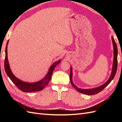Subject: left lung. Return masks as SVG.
Instances as JSON below:
<instances>
[{"label": "left lung", "instance_id": "1", "mask_svg": "<svg viewBox=\"0 0 122 122\" xmlns=\"http://www.w3.org/2000/svg\"><path fill=\"white\" fill-rule=\"evenodd\" d=\"M113 45L114 46V61H113V68H112V73H111V76L110 77L109 79L108 80V81L105 83V84H103L101 86L94 88V89H81L80 88L77 87L76 85H75L73 82H72V68L71 67L70 69V80L72 86L76 89L79 92H80L83 94H86V95H94L97 94V93L100 92L101 91H102L105 87H107V85L110 83L111 81L113 79L114 77L115 74L116 73V71H117V45L115 42V41L113 37L112 38Z\"/></svg>", "mask_w": 122, "mask_h": 122}]
</instances>
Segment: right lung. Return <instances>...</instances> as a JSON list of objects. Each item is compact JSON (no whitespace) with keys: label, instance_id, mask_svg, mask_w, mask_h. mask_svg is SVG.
I'll return each mask as SVG.
<instances>
[{"label":"right lung","instance_id":"add662e5","mask_svg":"<svg viewBox=\"0 0 122 122\" xmlns=\"http://www.w3.org/2000/svg\"><path fill=\"white\" fill-rule=\"evenodd\" d=\"M9 41H8L7 43V46H6V51H5V70L6 71L7 76L9 77L10 80L14 83L18 89L24 92H36L39 91L43 90L44 88L48 85L49 82L51 78V76L52 72L55 67L60 62V60H59L57 62H54L52 65L46 76L40 81L35 83H27L23 82L21 80L15 77L14 74H12V72L10 70L9 64L8 61L7 56V46Z\"/></svg>","mask_w":122,"mask_h":122}]
</instances>
